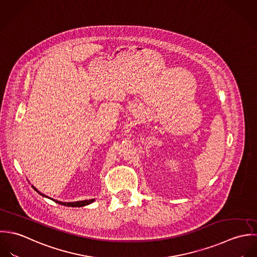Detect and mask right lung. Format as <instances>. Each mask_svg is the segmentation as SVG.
<instances>
[{"instance_id": "add662e5", "label": "right lung", "mask_w": 257, "mask_h": 257, "mask_svg": "<svg viewBox=\"0 0 257 257\" xmlns=\"http://www.w3.org/2000/svg\"><path fill=\"white\" fill-rule=\"evenodd\" d=\"M34 188V187H33ZM40 195H42V196H44V197H46L45 195H43L42 193H40L36 188H34ZM48 198V197H47ZM50 199V198H49ZM52 201H54L55 203H57V204H59V205H66V206H78V207H80V206H84V205H89V204H91V203H93L94 202V200H86V201H79V202H74V203H62V202H58V201H55V200H52Z\"/></svg>"}]
</instances>
